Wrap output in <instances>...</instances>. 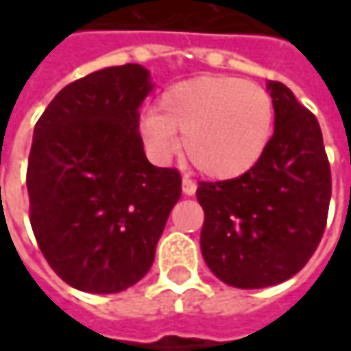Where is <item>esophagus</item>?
<instances>
[{
    "label": "esophagus",
    "mask_w": 351,
    "mask_h": 351,
    "mask_svg": "<svg viewBox=\"0 0 351 351\" xmlns=\"http://www.w3.org/2000/svg\"><path fill=\"white\" fill-rule=\"evenodd\" d=\"M182 189L185 195H195L197 191V185L195 182H191L189 178H183L182 180Z\"/></svg>",
    "instance_id": "34e87169"
}]
</instances>
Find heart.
I'll return each instance as SVG.
<instances>
[{
    "instance_id": "1",
    "label": "heart",
    "mask_w": 351,
    "mask_h": 351,
    "mask_svg": "<svg viewBox=\"0 0 351 351\" xmlns=\"http://www.w3.org/2000/svg\"><path fill=\"white\" fill-rule=\"evenodd\" d=\"M274 132V103L258 84L232 75H203L168 88L158 111L138 119L148 156L168 162L180 152L213 180H232L256 166Z\"/></svg>"
}]
</instances>
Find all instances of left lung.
<instances>
[{"instance_id": "obj_1", "label": "left lung", "mask_w": 351, "mask_h": 351, "mask_svg": "<svg viewBox=\"0 0 351 351\" xmlns=\"http://www.w3.org/2000/svg\"><path fill=\"white\" fill-rule=\"evenodd\" d=\"M276 130L256 166L226 182H201V252L238 289L277 285L301 271L326 228L330 164L317 117L287 86L267 82Z\"/></svg>"}]
</instances>
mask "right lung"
<instances>
[{
    "instance_id": "obj_1",
    "label": "right lung",
    "mask_w": 351,
    "mask_h": 351,
    "mask_svg": "<svg viewBox=\"0 0 351 351\" xmlns=\"http://www.w3.org/2000/svg\"><path fill=\"white\" fill-rule=\"evenodd\" d=\"M150 91L141 64L105 68L60 89L34 125L31 226L74 289L109 295L141 281L182 195L180 171L144 154L138 107Z\"/></svg>"
}]
</instances>
